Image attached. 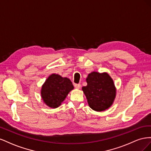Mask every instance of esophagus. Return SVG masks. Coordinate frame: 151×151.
Returning a JSON list of instances; mask_svg holds the SVG:
<instances>
[{"label":"esophagus","instance_id":"1","mask_svg":"<svg viewBox=\"0 0 151 151\" xmlns=\"http://www.w3.org/2000/svg\"><path fill=\"white\" fill-rule=\"evenodd\" d=\"M74 87H75L76 89H79L81 88V84H74Z\"/></svg>","mask_w":151,"mask_h":151}]
</instances>
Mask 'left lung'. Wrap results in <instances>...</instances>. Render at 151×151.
I'll return each instance as SVG.
<instances>
[{
    "label": "left lung",
    "mask_w": 151,
    "mask_h": 151,
    "mask_svg": "<svg viewBox=\"0 0 151 151\" xmlns=\"http://www.w3.org/2000/svg\"><path fill=\"white\" fill-rule=\"evenodd\" d=\"M88 85L83 87L89 106L96 111L110 107L116 96V88L111 77L106 72H93L86 78Z\"/></svg>",
    "instance_id": "obj_1"
}]
</instances>
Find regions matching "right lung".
Here are the masks:
<instances>
[{"label": "right lung", "instance_id": "1", "mask_svg": "<svg viewBox=\"0 0 151 151\" xmlns=\"http://www.w3.org/2000/svg\"><path fill=\"white\" fill-rule=\"evenodd\" d=\"M73 89L74 86L69 79L53 74L42 86L41 96L47 106L56 108L64 101L68 93Z\"/></svg>", "mask_w": 151, "mask_h": 151}]
</instances>
